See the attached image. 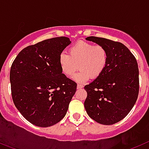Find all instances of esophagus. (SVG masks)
<instances>
[{"mask_svg": "<svg viewBox=\"0 0 149 149\" xmlns=\"http://www.w3.org/2000/svg\"><path fill=\"white\" fill-rule=\"evenodd\" d=\"M83 87H84V86H83V85H81V84H77V89H82Z\"/></svg>", "mask_w": 149, "mask_h": 149, "instance_id": "esophagus-1", "label": "esophagus"}]
</instances>
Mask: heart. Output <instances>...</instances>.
I'll list each match as a JSON object with an SVG mask.
<instances>
[{"label": "heart", "instance_id": "1", "mask_svg": "<svg viewBox=\"0 0 149 149\" xmlns=\"http://www.w3.org/2000/svg\"><path fill=\"white\" fill-rule=\"evenodd\" d=\"M108 61L106 48L102 45L80 41L68 50V54L62 52L59 56V65L63 73L67 77L74 75L76 81L85 82L89 78L96 79L103 74Z\"/></svg>", "mask_w": 149, "mask_h": 149}]
</instances>
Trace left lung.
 I'll use <instances>...</instances> for the list:
<instances>
[{
    "label": "left lung",
    "mask_w": 149,
    "mask_h": 149,
    "mask_svg": "<svg viewBox=\"0 0 149 149\" xmlns=\"http://www.w3.org/2000/svg\"><path fill=\"white\" fill-rule=\"evenodd\" d=\"M106 48L108 61L99 77L84 86L86 113L95 122L110 125L123 119L139 94V68L135 56L125 45L104 38L89 36Z\"/></svg>",
    "instance_id": "1"
}]
</instances>
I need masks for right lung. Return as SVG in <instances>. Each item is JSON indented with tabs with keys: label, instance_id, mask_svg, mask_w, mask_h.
<instances>
[{
	"label": "right lung",
	"instance_id": "right-lung-1",
	"mask_svg": "<svg viewBox=\"0 0 149 149\" xmlns=\"http://www.w3.org/2000/svg\"><path fill=\"white\" fill-rule=\"evenodd\" d=\"M71 43L65 36L45 39L19 52L10 68L12 98L18 111L39 127L64 118L77 84L62 73L59 56Z\"/></svg>",
	"mask_w": 149,
	"mask_h": 149
}]
</instances>
